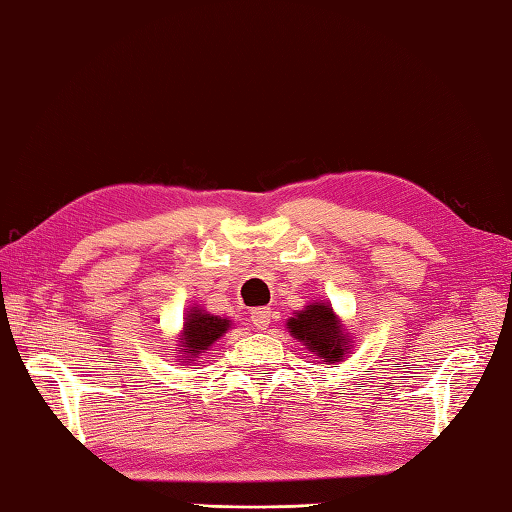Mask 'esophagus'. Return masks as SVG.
<instances>
[{
    "mask_svg": "<svg viewBox=\"0 0 512 512\" xmlns=\"http://www.w3.org/2000/svg\"><path fill=\"white\" fill-rule=\"evenodd\" d=\"M249 320H252V325H254L258 331H263V329H267V327H269L271 311H269L267 307L254 309V311H252V316H249Z\"/></svg>",
    "mask_w": 512,
    "mask_h": 512,
    "instance_id": "esophagus-1",
    "label": "esophagus"
}]
</instances>
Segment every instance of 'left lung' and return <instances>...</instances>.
I'll list each match as a JSON object with an SVG mask.
<instances>
[{
  "label": "left lung",
  "mask_w": 512,
  "mask_h": 512,
  "mask_svg": "<svg viewBox=\"0 0 512 512\" xmlns=\"http://www.w3.org/2000/svg\"><path fill=\"white\" fill-rule=\"evenodd\" d=\"M291 336L307 344V349L316 351L325 362H340L347 351V336L342 333L340 320L325 302H314L296 318L287 322Z\"/></svg>",
  "instance_id": "1"
}]
</instances>
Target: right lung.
I'll list each match as a JSON object with an SVG mask.
<instances>
[{"instance_id":"1","label":"right lung","mask_w":512,"mask_h":512,"mask_svg":"<svg viewBox=\"0 0 512 512\" xmlns=\"http://www.w3.org/2000/svg\"><path fill=\"white\" fill-rule=\"evenodd\" d=\"M229 327V320L203 314L201 309H194L192 314H187L183 336H181V347L187 356H198V353H205L207 347L223 336Z\"/></svg>"}]
</instances>
